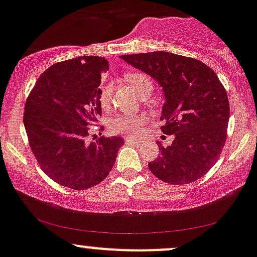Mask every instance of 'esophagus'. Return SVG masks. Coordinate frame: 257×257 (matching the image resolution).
I'll list each match as a JSON object with an SVG mask.
<instances>
[{"mask_svg": "<svg viewBox=\"0 0 257 257\" xmlns=\"http://www.w3.org/2000/svg\"><path fill=\"white\" fill-rule=\"evenodd\" d=\"M126 143H130V145H139V141L137 140H134V139H125Z\"/></svg>", "mask_w": 257, "mask_h": 257, "instance_id": "esophagus-1", "label": "esophagus"}]
</instances>
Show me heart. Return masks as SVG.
I'll return each mask as SVG.
<instances>
[{
  "label": "heart",
  "instance_id": "obj_1",
  "mask_svg": "<svg viewBox=\"0 0 257 257\" xmlns=\"http://www.w3.org/2000/svg\"><path fill=\"white\" fill-rule=\"evenodd\" d=\"M126 82L135 89V92L139 93L140 95L153 90V82L147 74L140 72H128L125 74ZM112 85L111 83H104L100 88V94H99V100L104 107H106L111 100ZM147 122V117L145 115H134L125 114L117 115L111 118L109 123L110 131L112 134L122 135L125 137H135L141 132V127Z\"/></svg>",
  "mask_w": 257,
  "mask_h": 257
}]
</instances>
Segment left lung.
Listing matches in <instances>:
<instances>
[{
  "mask_svg": "<svg viewBox=\"0 0 257 257\" xmlns=\"http://www.w3.org/2000/svg\"><path fill=\"white\" fill-rule=\"evenodd\" d=\"M134 67L158 81L163 88L161 126L174 135L161 156L148 163L158 179L168 184H190L202 178L219 158L227 140L229 101L224 87L206 63L167 51L122 55Z\"/></svg>",
  "mask_w": 257,
  "mask_h": 257,
  "instance_id": "1",
  "label": "left lung"
}]
</instances>
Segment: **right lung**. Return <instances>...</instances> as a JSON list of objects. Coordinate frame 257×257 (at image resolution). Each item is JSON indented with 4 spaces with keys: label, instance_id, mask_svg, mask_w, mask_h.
<instances>
[{
    "label": "right lung",
    "instance_id": "add662e5",
    "mask_svg": "<svg viewBox=\"0 0 257 257\" xmlns=\"http://www.w3.org/2000/svg\"><path fill=\"white\" fill-rule=\"evenodd\" d=\"M107 70V60L99 56L55 63L41 73L26 101L23 122L33 154L62 186L85 190L101 183L125 143L117 136L87 140L101 115L99 85Z\"/></svg>",
    "mask_w": 257,
    "mask_h": 257
}]
</instances>
